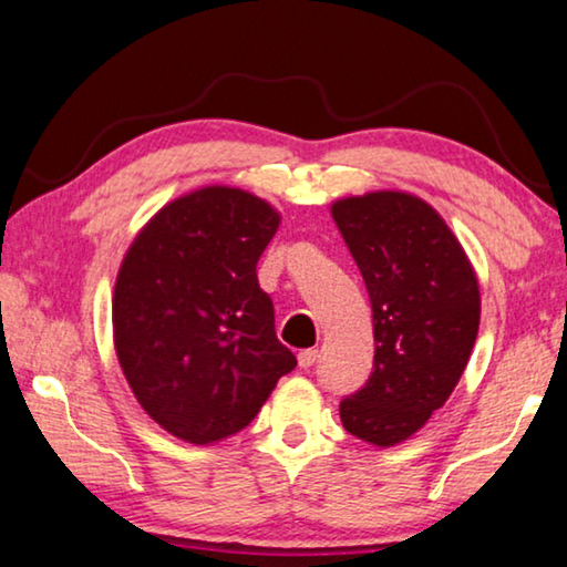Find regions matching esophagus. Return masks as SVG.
<instances>
[{"label": "esophagus", "instance_id": "esophagus-1", "mask_svg": "<svg viewBox=\"0 0 567 567\" xmlns=\"http://www.w3.org/2000/svg\"><path fill=\"white\" fill-rule=\"evenodd\" d=\"M319 361V349H303L299 354V367L301 369H311Z\"/></svg>", "mask_w": 567, "mask_h": 567}]
</instances>
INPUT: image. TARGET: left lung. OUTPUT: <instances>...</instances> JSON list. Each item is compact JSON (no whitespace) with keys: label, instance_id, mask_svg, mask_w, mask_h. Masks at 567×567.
<instances>
[{"label":"left lung","instance_id":"8db88e82","mask_svg":"<svg viewBox=\"0 0 567 567\" xmlns=\"http://www.w3.org/2000/svg\"><path fill=\"white\" fill-rule=\"evenodd\" d=\"M367 284L374 367L341 399L354 437L392 447L447 402L480 329V289L440 213L410 193L379 190L331 206Z\"/></svg>","mask_w":567,"mask_h":567}]
</instances>
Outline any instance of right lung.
<instances>
[{
    "mask_svg": "<svg viewBox=\"0 0 567 567\" xmlns=\"http://www.w3.org/2000/svg\"><path fill=\"white\" fill-rule=\"evenodd\" d=\"M278 220L266 200L213 185L168 203L120 266V367L143 410L178 440L240 432L296 367L256 276Z\"/></svg>",
    "mask_w": 567,
    "mask_h": 567,
    "instance_id": "obj_1",
    "label": "right lung"
}]
</instances>
